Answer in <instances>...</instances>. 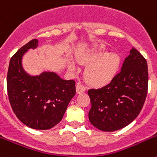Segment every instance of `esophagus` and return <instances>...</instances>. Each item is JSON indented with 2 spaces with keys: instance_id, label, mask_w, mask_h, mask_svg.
Wrapping results in <instances>:
<instances>
[{
  "instance_id": "34e87169",
  "label": "esophagus",
  "mask_w": 157,
  "mask_h": 157,
  "mask_svg": "<svg viewBox=\"0 0 157 157\" xmlns=\"http://www.w3.org/2000/svg\"><path fill=\"white\" fill-rule=\"evenodd\" d=\"M86 90V88L85 86L80 83H78L77 86H76V92L77 94H82V93H84Z\"/></svg>"
}]
</instances>
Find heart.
Masks as SVG:
<instances>
[{
  "label": "heart",
  "mask_w": 157,
  "mask_h": 157,
  "mask_svg": "<svg viewBox=\"0 0 157 157\" xmlns=\"http://www.w3.org/2000/svg\"><path fill=\"white\" fill-rule=\"evenodd\" d=\"M77 61L82 64H88L85 70V78L93 86H102L109 82L117 73L120 67V56L116 53H108L107 48L97 47L78 52ZM69 69L74 71V62L69 63Z\"/></svg>",
  "instance_id": "b5f03b06"
}]
</instances>
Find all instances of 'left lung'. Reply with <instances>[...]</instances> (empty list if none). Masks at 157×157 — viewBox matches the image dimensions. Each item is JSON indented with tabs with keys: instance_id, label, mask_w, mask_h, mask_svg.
I'll return each mask as SVG.
<instances>
[{
	"instance_id": "left-lung-1",
	"label": "left lung",
	"mask_w": 157,
	"mask_h": 157,
	"mask_svg": "<svg viewBox=\"0 0 157 157\" xmlns=\"http://www.w3.org/2000/svg\"><path fill=\"white\" fill-rule=\"evenodd\" d=\"M120 72L110 83L90 89L89 120L103 131H115L130 124L139 115L148 92V66L145 58L132 47Z\"/></svg>"
}]
</instances>
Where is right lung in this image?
<instances>
[{
  "label": "right lung",
  "mask_w": 157,
  "mask_h": 157,
  "mask_svg": "<svg viewBox=\"0 0 157 157\" xmlns=\"http://www.w3.org/2000/svg\"><path fill=\"white\" fill-rule=\"evenodd\" d=\"M37 46V40H31L12 56L7 91L12 110L22 123L36 130H48L61 121L75 94V82L62 79L52 72L34 77L26 74L22 57L29 48Z\"/></svg>",
  "instance_id": "add662e5"
}]
</instances>
